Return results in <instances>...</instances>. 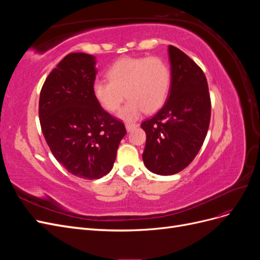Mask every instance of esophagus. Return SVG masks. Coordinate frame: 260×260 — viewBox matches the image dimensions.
<instances>
[{"label": "esophagus", "instance_id": "obj_1", "mask_svg": "<svg viewBox=\"0 0 260 260\" xmlns=\"http://www.w3.org/2000/svg\"><path fill=\"white\" fill-rule=\"evenodd\" d=\"M139 127L138 123H125V129H127L128 132L132 131L133 129H136Z\"/></svg>", "mask_w": 260, "mask_h": 260}]
</instances>
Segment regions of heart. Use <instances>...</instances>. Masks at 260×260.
Listing matches in <instances>:
<instances>
[{
  "instance_id": "b5f03b06",
  "label": "heart",
  "mask_w": 260,
  "mask_h": 260,
  "mask_svg": "<svg viewBox=\"0 0 260 260\" xmlns=\"http://www.w3.org/2000/svg\"><path fill=\"white\" fill-rule=\"evenodd\" d=\"M106 75L108 81L93 83V95L109 113L120 107L124 96L129 99L118 114L125 121L137 120L144 111H158L167 100L171 73L159 57H122L108 68Z\"/></svg>"
}]
</instances>
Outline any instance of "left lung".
<instances>
[{"mask_svg": "<svg viewBox=\"0 0 260 260\" xmlns=\"http://www.w3.org/2000/svg\"><path fill=\"white\" fill-rule=\"evenodd\" d=\"M171 82L166 103L141 123L146 133L142 155L153 174L171 176L191 164L206 138L210 98L203 70L182 51L168 46Z\"/></svg>", "mask_w": 260, "mask_h": 260, "instance_id": "1", "label": "left lung"}]
</instances>
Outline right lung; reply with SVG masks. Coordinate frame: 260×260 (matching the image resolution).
Listing matches in <instances>:
<instances>
[{"label":"right lung","mask_w":260,"mask_h":260,"mask_svg":"<svg viewBox=\"0 0 260 260\" xmlns=\"http://www.w3.org/2000/svg\"><path fill=\"white\" fill-rule=\"evenodd\" d=\"M95 64L93 55L68 54L46 78L39 101L41 129L52 154L70 174L88 180L112 170L127 133L93 95Z\"/></svg>","instance_id":"obj_1"}]
</instances>
